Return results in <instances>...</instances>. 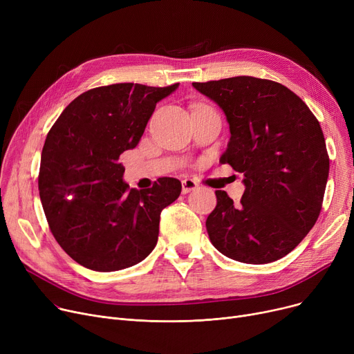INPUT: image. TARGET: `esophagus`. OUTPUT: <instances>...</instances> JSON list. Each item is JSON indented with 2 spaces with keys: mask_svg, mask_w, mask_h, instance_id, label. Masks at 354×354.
<instances>
[{
  "mask_svg": "<svg viewBox=\"0 0 354 354\" xmlns=\"http://www.w3.org/2000/svg\"><path fill=\"white\" fill-rule=\"evenodd\" d=\"M198 187H199V185L191 178H187V179L182 180V192L183 194H189V192L198 189Z\"/></svg>",
  "mask_w": 354,
  "mask_h": 354,
  "instance_id": "obj_1",
  "label": "esophagus"
}]
</instances>
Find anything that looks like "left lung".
<instances>
[{
    "label": "left lung",
    "mask_w": 354,
    "mask_h": 354,
    "mask_svg": "<svg viewBox=\"0 0 354 354\" xmlns=\"http://www.w3.org/2000/svg\"><path fill=\"white\" fill-rule=\"evenodd\" d=\"M192 86L230 123L219 162L245 176L238 203L215 192L211 243L239 263L277 261L301 243L322 211L330 166L322 126L294 91L272 80L238 76Z\"/></svg>",
    "instance_id": "1"
}]
</instances>
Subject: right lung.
I'll return each mask as SVG.
<instances>
[{
  "label": "right lung",
  "instance_id": "add662e5",
  "mask_svg": "<svg viewBox=\"0 0 354 354\" xmlns=\"http://www.w3.org/2000/svg\"><path fill=\"white\" fill-rule=\"evenodd\" d=\"M176 87L90 88L51 126L41 152L40 198L53 236L80 266L118 271L155 248L160 212L178 199L182 185L159 178L152 188L130 189L119 158L138 146L156 103Z\"/></svg>",
  "mask_w": 354,
  "mask_h": 354
}]
</instances>
